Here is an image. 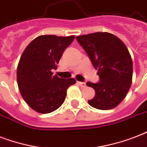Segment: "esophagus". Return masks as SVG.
I'll use <instances>...</instances> for the list:
<instances>
[{"label":"esophagus","mask_w":147,"mask_h":147,"mask_svg":"<svg viewBox=\"0 0 147 147\" xmlns=\"http://www.w3.org/2000/svg\"><path fill=\"white\" fill-rule=\"evenodd\" d=\"M77 84L81 86V87H85L86 86V84L84 83V82H77Z\"/></svg>","instance_id":"obj_1"}]
</instances>
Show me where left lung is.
Wrapping results in <instances>:
<instances>
[{
	"label": "left lung",
	"mask_w": 147,
	"mask_h": 147,
	"mask_svg": "<svg viewBox=\"0 0 147 147\" xmlns=\"http://www.w3.org/2000/svg\"><path fill=\"white\" fill-rule=\"evenodd\" d=\"M77 40L94 68L98 70L97 84L87 82L96 95L88 103L99 110H110L120 104L131 86L133 61L124 43L107 32L77 36Z\"/></svg>",
	"instance_id": "8db88e82"
}]
</instances>
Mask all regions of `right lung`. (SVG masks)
I'll return each instance as SVG.
<instances>
[{"label":"right lung","instance_id":"obj_1","mask_svg":"<svg viewBox=\"0 0 147 147\" xmlns=\"http://www.w3.org/2000/svg\"><path fill=\"white\" fill-rule=\"evenodd\" d=\"M75 38L41 35L33 40L23 52L17 69V80L23 99L30 108L49 113L65 100L67 90L76 83L74 78L63 79L53 75L64 50Z\"/></svg>","mask_w":147,"mask_h":147}]
</instances>
